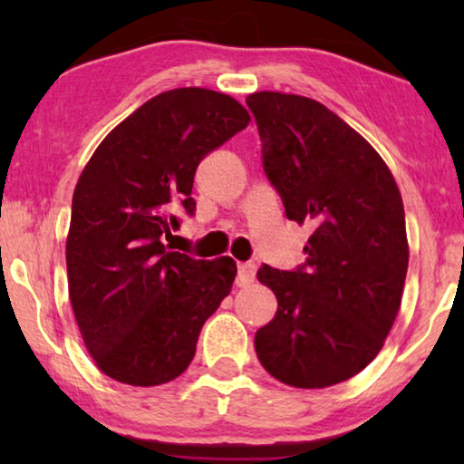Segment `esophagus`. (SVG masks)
Listing matches in <instances>:
<instances>
[{
    "mask_svg": "<svg viewBox=\"0 0 464 464\" xmlns=\"http://www.w3.org/2000/svg\"><path fill=\"white\" fill-rule=\"evenodd\" d=\"M256 264L246 262V264H238V275H237V285L238 287H246V285H251L256 281Z\"/></svg>",
    "mask_w": 464,
    "mask_h": 464,
    "instance_id": "obj_1",
    "label": "esophagus"
}]
</instances>
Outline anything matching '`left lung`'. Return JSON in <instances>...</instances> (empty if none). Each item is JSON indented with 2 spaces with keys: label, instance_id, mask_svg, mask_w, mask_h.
Segmentation results:
<instances>
[{
  "label": "left lung",
  "instance_id": "1",
  "mask_svg": "<svg viewBox=\"0 0 464 464\" xmlns=\"http://www.w3.org/2000/svg\"><path fill=\"white\" fill-rule=\"evenodd\" d=\"M246 105L285 215L314 226L302 266L257 270L278 308L256 353L281 382L325 389L370 365L395 323L410 257L403 200L378 151L319 101L256 92Z\"/></svg>",
  "mask_w": 464,
  "mask_h": 464
}]
</instances>
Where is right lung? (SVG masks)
<instances>
[{"label": "right lung", "mask_w": 464, "mask_h": 464, "mask_svg": "<svg viewBox=\"0 0 464 464\" xmlns=\"http://www.w3.org/2000/svg\"><path fill=\"white\" fill-rule=\"evenodd\" d=\"M238 101L175 88L120 122L82 170L67 237L69 300L88 353L118 382L156 386L192 363L200 329L230 294L237 264L169 251L175 208L194 215V173L246 129Z\"/></svg>", "instance_id": "right-lung-1"}]
</instances>
